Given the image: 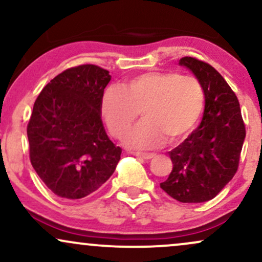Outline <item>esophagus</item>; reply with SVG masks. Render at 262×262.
Returning a JSON list of instances; mask_svg holds the SVG:
<instances>
[{"instance_id":"obj_1","label":"esophagus","mask_w":262,"mask_h":262,"mask_svg":"<svg viewBox=\"0 0 262 262\" xmlns=\"http://www.w3.org/2000/svg\"><path fill=\"white\" fill-rule=\"evenodd\" d=\"M133 155L144 159V160H149V159H152L155 156L154 152H133Z\"/></svg>"}]
</instances>
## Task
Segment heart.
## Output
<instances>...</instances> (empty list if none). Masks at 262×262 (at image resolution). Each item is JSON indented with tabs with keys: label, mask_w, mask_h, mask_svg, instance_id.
Listing matches in <instances>:
<instances>
[{
	"label": "heart",
	"mask_w": 262,
	"mask_h": 262,
	"mask_svg": "<svg viewBox=\"0 0 262 262\" xmlns=\"http://www.w3.org/2000/svg\"><path fill=\"white\" fill-rule=\"evenodd\" d=\"M203 106L204 91L196 77L152 71L133 77L123 87H107L101 98V114L111 134L122 137L141 111L144 119L123 141L132 149H152L166 138L176 143L191 133Z\"/></svg>",
	"instance_id": "1"
}]
</instances>
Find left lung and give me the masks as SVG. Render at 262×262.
Segmentation results:
<instances>
[{
    "label": "left lung",
    "mask_w": 262,
    "mask_h": 262,
    "mask_svg": "<svg viewBox=\"0 0 262 262\" xmlns=\"http://www.w3.org/2000/svg\"><path fill=\"white\" fill-rule=\"evenodd\" d=\"M180 65L196 75L206 104L200 127L169 152L173 167L160 187L179 202L201 203L217 196L235 175L245 124L235 93L212 65L192 56Z\"/></svg>",
    "instance_id": "left-lung-1"
}]
</instances>
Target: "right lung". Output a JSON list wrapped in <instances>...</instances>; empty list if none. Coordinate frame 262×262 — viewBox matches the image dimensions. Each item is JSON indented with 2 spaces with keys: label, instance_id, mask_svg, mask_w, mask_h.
<instances>
[{
  "label": "right lung",
  "instance_id": "add662e5",
  "mask_svg": "<svg viewBox=\"0 0 262 262\" xmlns=\"http://www.w3.org/2000/svg\"><path fill=\"white\" fill-rule=\"evenodd\" d=\"M107 70L85 64L66 69L41 90L27 125L29 159L58 197L80 200L112 176L122 149L101 118Z\"/></svg>",
  "mask_w": 262,
  "mask_h": 262
}]
</instances>
